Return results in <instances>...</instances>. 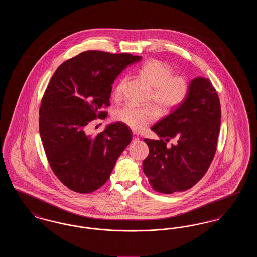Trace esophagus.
<instances>
[{
    "label": "esophagus",
    "mask_w": 257,
    "mask_h": 257,
    "mask_svg": "<svg viewBox=\"0 0 257 257\" xmlns=\"http://www.w3.org/2000/svg\"><path fill=\"white\" fill-rule=\"evenodd\" d=\"M139 135L137 134V133H133V137H132V141L133 142H138L139 141Z\"/></svg>",
    "instance_id": "34e87169"
}]
</instances>
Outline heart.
I'll return each instance as SVG.
<instances>
[{"label": "heart", "instance_id": "1", "mask_svg": "<svg viewBox=\"0 0 257 257\" xmlns=\"http://www.w3.org/2000/svg\"><path fill=\"white\" fill-rule=\"evenodd\" d=\"M139 73L152 86L151 99L163 112H170L178 108L189 94V83L182 76L172 75L171 67L159 60H150L139 68ZM127 78H122L113 90V96H121ZM114 119L134 131H142L158 118L155 107H137L124 105L114 111Z\"/></svg>", "mask_w": 257, "mask_h": 257}]
</instances>
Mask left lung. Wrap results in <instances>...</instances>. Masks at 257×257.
Here are the masks:
<instances>
[{"instance_id": "left-lung-1", "label": "left lung", "mask_w": 257, "mask_h": 257, "mask_svg": "<svg viewBox=\"0 0 257 257\" xmlns=\"http://www.w3.org/2000/svg\"><path fill=\"white\" fill-rule=\"evenodd\" d=\"M189 87L183 103L151 128L161 139H145L149 154L143 170L153 190L162 194L191 189L216 153L221 116L218 93L203 77L192 80ZM171 138L177 144L168 147Z\"/></svg>"}]
</instances>
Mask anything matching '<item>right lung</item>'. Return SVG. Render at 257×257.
<instances>
[{"label": "right lung", "instance_id": "right-lung-1", "mask_svg": "<svg viewBox=\"0 0 257 257\" xmlns=\"http://www.w3.org/2000/svg\"><path fill=\"white\" fill-rule=\"evenodd\" d=\"M142 60L131 54L86 51L61 64L51 78L39 109V133L51 169L61 183L80 194L107 182L116 160L132 141L123 123L97 135L87 125L106 118L111 85L128 65Z\"/></svg>", "mask_w": 257, "mask_h": 257}]
</instances>
